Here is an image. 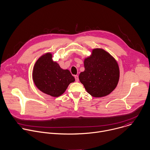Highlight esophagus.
Wrapping results in <instances>:
<instances>
[{"instance_id":"34e87169","label":"esophagus","mask_w":150,"mask_h":150,"mask_svg":"<svg viewBox=\"0 0 150 150\" xmlns=\"http://www.w3.org/2000/svg\"><path fill=\"white\" fill-rule=\"evenodd\" d=\"M75 78L76 82H78L79 81V77H78V75H75Z\"/></svg>"}]
</instances>
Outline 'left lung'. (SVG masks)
I'll return each mask as SVG.
<instances>
[{
  "instance_id": "8db88e82",
  "label": "left lung",
  "mask_w": 150,
  "mask_h": 150,
  "mask_svg": "<svg viewBox=\"0 0 150 150\" xmlns=\"http://www.w3.org/2000/svg\"><path fill=\"white\" fill-rule=\"evenodd\" d=\"M83 64L85 71L80 73L79 79L91 96L103 97L115 89L120 79V68L110 53L102 48L93 49Z\"/></svg>"
}]
</instances>
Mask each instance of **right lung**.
I'll return each instance as SVG.
<instances>
[{"mask_svg": "<svg viewBox=\"0 0 150 150\" xmlns=\"http://www.w3.org/2000/svg\"><path fill=\"white\" fill-rule=\"evenodd\" d=\"M52 58L51 52H47L38 58L33 67L32 79L39 91L58 97L75 79L68 69L61 68Z\"/></svg>", "mask_w": 150, "mask_h": 150, "instance_id": "1", "label": "right lung"}]
</instances>
